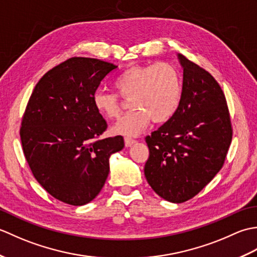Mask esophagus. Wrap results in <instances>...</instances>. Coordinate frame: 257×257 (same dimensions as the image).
Returning <instances> with one entry per match:
<instances>
[{"mask_svg": "<svg viewBox=\"0 0 257 257\" xmlns=\"http://www.w3.org/2000/svg\"><path fill=\"white\" fill-rule=\"evenodd\" d=\"M136 143V140L133 138H129V137H125L124 138V145L125 147H130L132 145H134Z\"/></svg>", "mask_w": 257, "mask_h": 257, "instance_id": "esophagus-1", "label": "esophagus"}]
</instances>
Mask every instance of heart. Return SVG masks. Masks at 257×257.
I'll return each mask as SVG.
<instances>
[{
    "mask_svg": "<svg viewBox=\"0 0 257 257\" xmlns=\"http://www.w3.org/2000/svg\"><path fill=\"white\" fill-rule=\"evenodd\" d=\"M120 95L129 98L133 109L116 123L113 132L135 136L154 121L166 122L178 110L182 96V80L179 70L170 63L161 62L129 67L113 79ZM92 103L98 113L116 119L121 112L119 96L114 92L97 90Z\"/></svg>",
    "mask_w": 257,
    "mask_h": 257,
    "instance_id": "obj_1",
    "label": "heart"
}]
</instances>
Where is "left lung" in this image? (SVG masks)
Returning <instances> with one entry per match:
<instances>
[{
    "instance_id": "obj_1",
    "label": "left lung",
    "mask_w": 257,
    "mask_h": 257,
    "mask_svg": "<svg viewBox=\"0 0 257 257\" xmlns=\"http://www.w3.org/2000/svg\"><path fill=\"white\" fill-rule=\"evenodd\" d=\"M183 67L181 101L176 113L147 136L145 176L155 192L172 203L192 199L224 165L232 141L226 99L214 77L178 55Z\"/></svg>"
}]
</instances>
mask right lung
Masks as SVG:
<instances>
[{
	"label": "right lung",
	"mask_w": 257,
	"mask_h": 257,
	"mask_svg": "<svg viewBox=\"0 0 257 257\" xmlns=\"http://www.w3.org/2000/svg\"><path fill=\"white\" fill-rule=\"evenodd\" d=\"M117 66L72 57L43 76L22 118L20 136L33 176L54 198L84 205L100 192L109 158L124 147L121 136L99 138L107 129L92 97Z\"/></svg>",
	"instance_id": "1"
}]
</instances>
